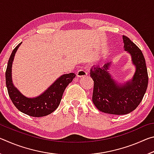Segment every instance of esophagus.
<instances>
[{"instance_id": "34e87169", "label": "esophagus", "mask_w": 154, "mask_h": 154, "mask_svg": "<svg viewBox=\"0 0 154 154\" xmlns=\"http://www.w3.org/2000/svg\"><path fill=\"white\" fill-rule=\"evenodd\" d=\"M88 75V72L84 71V70H79V71H78L77 72V76L78 77H85L86 76Z\"/></svg>"}]
</instances>
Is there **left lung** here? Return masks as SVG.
Returning <instances> with one entry per match:
<instances>
[{
	"mask_svg": "<svg viewBox=\"0 0 154 154\" xmlns=\"http://www.w3.org/2000/svg\"><path fill=\"white\" fill-rule=\"evenodd\" d=\"M125 50L132 56L136 72L130 82L118 85L108 71L110 64L93 66L90 77L94 81L92 102L99 111L113 115H125L134 111L143 100L148 85V74L140 49L123 35Z\"/></svg>",
	"mask_w": 154,
	"mask_h": 154,
	"instance_id": "obj_1",
	"label": "left lung"
}]
</instances>
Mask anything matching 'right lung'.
<instances>
[{
  "label": "right lung",
  "instance_id": "1",
  "mask_svg": "<svg viewBox=\"0 0 154 154\" xmlns=\"http://www.w3.org/2000/svg\"><path fill=\"white\" fill-rule=\"evenodd\" d=\"M21 43L18 44L13 50L5 72V80L9 96L15 107L22 113L35 118L46 116L58 108L64 90L74 79L75 74L71 72L62 75L42 94L36 98H26L15 88L11 78L12 62Z\"/></svg>",
  "mask_w": 154,
  "mask_h": 154
}]
</instances>
